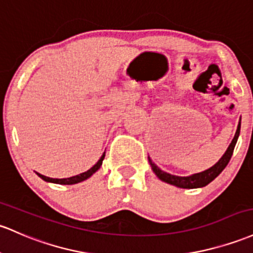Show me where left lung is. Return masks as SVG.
<instances>
[{
    "label": "left lung",
    "instance_id": "left-lung-1",
    "mask_svg": "<svg viewBox=\"0 0 253 253\" xmlns=\"http://www.w3.org/2000/svg\"><path fill=\"white\" fill-rule=\"evenodd\" d=\"M240 121H241V119H240ZM240 121H239V125H238V128H237V132H235L234 138H233L232 143L229 144L228 149L226 150V152L223 154V156L218 160V162H216L212 167L207 169V170L201 171V173L192 174V175H188V176L173 175V174H169V173H166V171L161 170V169L158 168L154 162H152L151 158L149 157V163H150V166H151L152 170H154V173L156 174V176L161 180V181H165V182H167V184L174 185V186H176V187H180V188L204 187V186L210 184V182H211L215 177H217L218 175H220V174L222 173V170H223V169L227 167V165H228L230 157H232V155H233V151H234L235 144H237L238 138H239V134H240V125H241Z\"/></svg>",
    "mask_w": 253,
    "mask_h": 253
}]
</instances>
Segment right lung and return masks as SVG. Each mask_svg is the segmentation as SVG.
Segmentation results:
<instances>
[{
	"instance_id": "obj_1",
	"label": "right lung",
	"mask_w": 253,
	"mask_h": 253,
	"mask_svg": "<svg viewBox=\"0 0 253 253\" xmlns=\"http://www.w3.org/2000/svg\"><path fill=\"white\" fill-rule=\"evenodd\" d=\"M104 156H105V152H103V155H102L101 158L97 161L96 165L93 166L92 168L88 169L87 171H84V173L79 174V175H76V176L66 177V179H52V177L42 175V174L37 173V171H36V173H37V175L40 176L41 179H43L44 181H46V182H52V184H60V185H74V184H78V182L84 181V180L88 179V177H90L91 175H93V174H95L96 171L98 170L99 168H101L102 162H103V160H104Z\"/></svg>"
}]
</instances>
